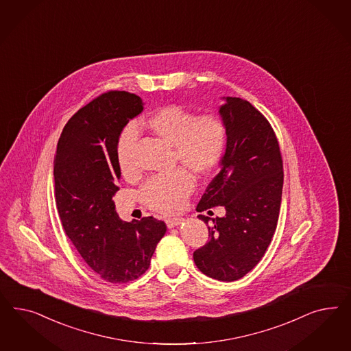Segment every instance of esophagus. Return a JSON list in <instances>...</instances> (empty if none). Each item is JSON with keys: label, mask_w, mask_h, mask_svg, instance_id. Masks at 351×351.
I'll return each instance as SVG.
<instances>
[{"label": "esophagus", "mask_w": 351, "mask_h": 351, "mask_svg": "<svg viewBox=\"0 0 351 351\" xmlns=\"http://www.w3.org/2000/svg\"><path fill=\"white\" fill-rule=\"evenodd\" d=\"M182 221H184L182 217H172V219H166V225H167L169 229H171V228H175V226L180 225Z\"/></svg>", "instance_id": "obj_1"}]
</instances>
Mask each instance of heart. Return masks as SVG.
Wrapping results in <instances>:
<instances>
[{
  "instance_id": "1",
  "label": "heart",
  "mask_w": 351,
  "mask_h": 351,
  "mask_svg": "<svg viewBox=\"0 0 351 351\" xmlns=\"http://www.w3.org/2000/svg\"><path fill=\"white\" fill-rule=\"evenodd\" d=\"M145 125L175 148V160L195 173L211 172L223 157L228 143V126L217 113L197 116L184 106L172 104L153 112L145 119ZM138 138V130L134 123L128 125L118 136V167L121 173L128 178L136 171L135 147ZM194 185L191 172L178 169L147 181L140 191V198L150 210L157 213H176L194 191Z\"/></svg>"
}]
</instances>
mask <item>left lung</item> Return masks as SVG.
<instances>
[{"instance_id": "obj_1", "label": "left lung", "mask_w": 351, "mask_h": 351, "mask_svg": "<svg viewBox=\"0 0 351 351\" xmlns=\"http://www.w3.org/2000/svg\"><path fill=\"white\" fill-rule=\"evenodd\" d=\"M223 99L219 113L228 126L226 149L197 211L223 206L226 213L216 219L198 215L213 225L208 242L193 258L203 274L233 282L258 264L271 242L282 202L283 162L267 119L247 100Z\"/></svg>"}]
</instances>
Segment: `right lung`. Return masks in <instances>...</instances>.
Returning <instances> with one entry per match:
<instances>
[{
	"mask_svg": "<svg viewBox=\"0 0 351 351\" xmlns=\"http://www.w3.org/2000/svg\"><path fill=\"white\" fill-rule=\"evenodd\" d=\"M143 109V100L126 91L97 96L68 121L53 160L55 201L64 232L86 264L109 283L143 276L167 230L152 216L122 221L113 202L121 179L118 136Z\"/></svg>",
	"mask_w": 351,
	"mask_h": 351,
	"instance_id": "1",
	"label": "right lung"
}]
</instances>
